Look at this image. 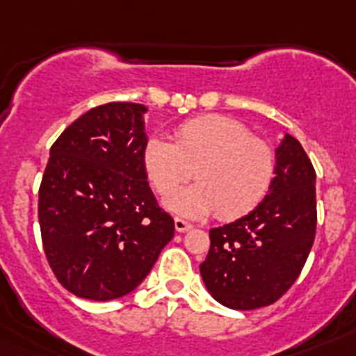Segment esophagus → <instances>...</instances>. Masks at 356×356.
Here are the masks:
<instances>
[{"mask_svg": "<svg viewBox=\"0 0 356 356\" xmlns=\"http://www.w3.org/2000/svg\"><path fill=\"white\" fill-rule=\"evenodd\" d=\"M175 228H176V232L184 234V232H188V229L193 228V225L185 221V219H181V217H175Z\"/></svg>", "mask_w": 356, "mask_h": 356, "instance_id": "34e87169", "label": "esophagus"}]
</instances>
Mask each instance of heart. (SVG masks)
I'll return each instance as SVG.
<instances>
[{
    "label": "heart",
    "mask_w": 356,
    "mask_h": 356,
    "mask_svg": "<svg viewBox=\"0 0 356 356\" xmlns=\"http://www.w3.org/2000/svg\"><path fill=\"white\" fill-rule=\"evenodd\" d=\"M143 165L162 197L190 179L195 169L197 184L165 201L175 212L203 217L217 210L222 219H234L266 197L276 172V155L237 119L207 114L181 122L175 143L149 137Z\"/></svg>",
    "instance_id": "1"
}]
</instances>
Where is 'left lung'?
Returning a JSON list of instances; mask_svg holds the SVG:
<instances>
[{
	"label": "left lung",
	"instance_id": "left-lung-1",
	"mask_svg": "<svg viewBox=\"0 0 356 356\" xmlns=\"http://www.w3.org/2000/svg\"><path fill=\"white\" fill-rule=\"evenodd\" d=\"M275 175L257 209L210 229L201 278L213 300L234 310L278 301L298 280L316 238V171L289 134L276 147Z\"/></svg>",
	"mask_w": 356,
	"mask_h": 356
}]
</instances>
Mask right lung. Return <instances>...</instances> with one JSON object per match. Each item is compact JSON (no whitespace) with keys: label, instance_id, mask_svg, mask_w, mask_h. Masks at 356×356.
I'll return each mask as SVG.
<instances>
[{"label":"right lung","instance_id":"right-lung-1","mask_svg":"<svg viewBox=\"0 0 356 356\" xmlns=\"http://www.w3.org/2000/svg\"><path fill=\"white\" fill-rule=\"evenodd\" d=\"M144 112L122 102L90 108L49 149L39 188L40 237L56 280L78 298L127 296L175 235L143 165Z\"/></svg>","mask_w":356,"mask_h":356}]
</instances>
